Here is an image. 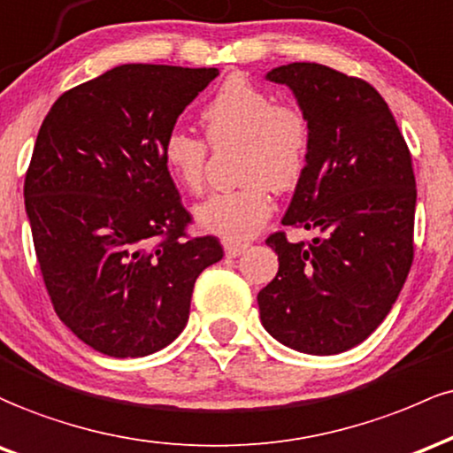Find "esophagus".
Returning <instances> with one entry per match:
<instances>
[{
    "label": "esophagus",
    "instance_id": "esophagus-1",
    "mask_svg": "<svg viewBox=\"0 0 453 453\" xmlns=\"http://www.w3.org/2000/svg\"><path fill=\"white\" fill-rule=\"evenodd\" d=\"M248 250V243L246 242H225V254L226 257L235 258L240 257V254H243Z\"/></svg>",
    "mask_w": 453,
    "mask_h": 453
}]
</instances>
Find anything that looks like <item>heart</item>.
<instances>
[{
	"label": "heart",
	"instance_id": "b5f03b06",
	"mask_svg": "<svg viewBox=\"0 0 453 453\" xmlns=\"http://www.w3.org/2000/svg\"><path fill=\"white\" fill-rule=\"evenodd\" d=\"M201 124L213 145L240 141L237 190L216 192L195 207L196 225L226 242L252 237L273 211L272 188L287 192L306 171L312 128L293 104H273V96L246 76H231L201 111ZM207 145L186 130H171L162 143V162L175 184L199 192L205 181Z\"/></svg>",
	"mask_w": 453,
	"mask_h": 453
}]
</instances>
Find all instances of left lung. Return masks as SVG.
Masks as SVG:
<instances>
[{
	"mask_svg": "<svg viewBox=\"0 0 453 453\" xmlns=\"http://www.w3.org/2000/svg\"><path fill=\"white\" fill-rule=\"evenodd\" d=\"M312 128L306 171L282 225L310 243L267 237L278 273L257 295L263 327L284 347L336 355L383 323L413 263L415 175L388 103L372 85L321 64L272 68Z\"/></svg>",
	"mask_w": 453,
	"mask_h": 453,
	"instance_id": "1",
	"label": "left lung"
}]
</instances>
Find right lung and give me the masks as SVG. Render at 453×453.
Instances as JSON below:
<instances>
[{
    "instance_id": "add662e5",
    "label": "right lung",
    "mask_w": 453,
    "mask_h": 453,
    "mask_svg": "<svg viewBox=\"0 0 453 453\" xmlns=\"http://www.w3.org/2000/svg\"><path fill=\"white\" fill-rule=\"evenodd\" d=\"M216 68L124 64L65 91L40 126L25 211L55 312L109 357H145L184 332L216 237L184 240L190 213L162 162L177 117Z\"/></svg>"
}]
</instances>
